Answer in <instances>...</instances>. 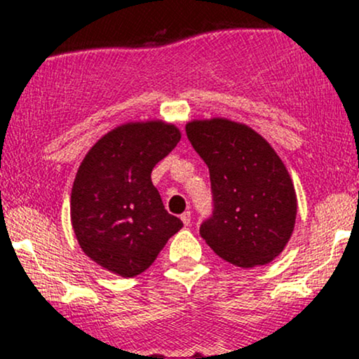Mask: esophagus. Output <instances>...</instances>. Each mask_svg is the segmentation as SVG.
<instances>
[{"label": "esophagus", "instance_id": "34e87169", "mask_svg": "<svg viewBox=\"0 0 359 359\" xmlns=\"http://www.w3.org/2000/svg\"><path fill=\"white\" fill-rule=\"evenodd\" d=\"M180 219H182V222H184L185 226L191 224V219H192V214H191V211H185V212H182V216H180Z\"/></svg>", "mask_w": 359, "mask_h": 359}]
</instances>
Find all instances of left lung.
Returning a JSON list of instances; mask_svg holds the SVG:
<instances>
[{"mask_svg": "<svg viewBox=\"0 0 359 359\" xmlns=\"http://www.w3.org/2000/svg\"><path fill=\"white\" fill-rule=\"evenodd\" d=\"M185 133L211 177L212 214L201 236L241 269L278 257L294 231L297 197L273 148L251 128L222 118L191 121Z\"/></svg>", "mask_w": 359, "mask_h": 359, "instance_id": "1", "label": "left lung"}]
</instances>
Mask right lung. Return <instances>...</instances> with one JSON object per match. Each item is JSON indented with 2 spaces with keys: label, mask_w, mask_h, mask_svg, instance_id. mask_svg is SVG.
Wrapping results in <instances>:
<instances>
[{
  "label": "right lung",
  "mask_w": 359,
  "mask_h": 359,
  "mask_svg": "<svg viewBox=\"0 0 359 359\" xmlns=\"http://www.w3.org/2000/svg\"><path fill=\"white\" fill-rule=\"evenodd\" d=\"M179 140L174 125L128 123L104 135L82 160L72 185V228L82 251L102 269L140 275L184 226L151 184L154 167Z\"/></svg>",
  "instance_id": "add662e5"
}]
</instances>
